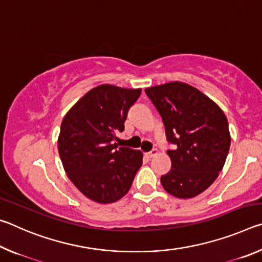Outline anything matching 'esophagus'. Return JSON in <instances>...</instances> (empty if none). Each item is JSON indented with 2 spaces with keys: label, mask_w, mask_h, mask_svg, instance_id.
<instances>
[{
  "label": "esophagus",
  "mask_w": 262,
  "mask_h": 262,
  "mask_svg": "<svg viewBox=\"0 0 262 262\" xmlns=\"http://www.w3.org/2000/svg\"><path fill=\"white\" fill-rule=\"evenodd\" d=\"M158 154V151H157V149H154V150H151V151H149V152H147L145 154V156H147L148 158H152L154 156H156V155Z\"/></svg>",
  "instance_id": "esophagus-1"
}]
</instances>
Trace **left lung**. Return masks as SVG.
Segmentation results:
<instances>
[{
    "instance_id": "1",
    "label": "left lung",
    "mask_w": 262,
    "mask_h": 262,
    "mask_svg": "<svg viewBox=\"0 0 262 262\" xmlns=\"http://www.w3.org/2000/svg\"><path fill=\"white\" fill-rule=\"evenodd\" d=\"M161 114L168 143L171 170L161 177L167 193L194 198L214 183L224 166L231 137L228 119L219 106L198 89L171 82L145 89Z\"/></svg>"
}]
</instances>
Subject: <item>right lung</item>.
I'll list each match as a JSON object with an SVG mask.
<instances>
[{
	"instance_id": "1",
	"label": "right lung",
	"mask_w": 262,
	"mask_h": 262,
	"mask_svg": "<svg viewBox=\"0 0 262 262\" xmlns=\"http://www.w3.org/2000/svg\"><path fill=\"white\" fill-rule=\"evenodd\" d=\"M140 95L141 89L103 84L84 95L62 120L57 140L62 165L79 192L92 201L121 199L142 165L141 151L117 143L128 111Z\"/></svg>"
}]
</instances>
